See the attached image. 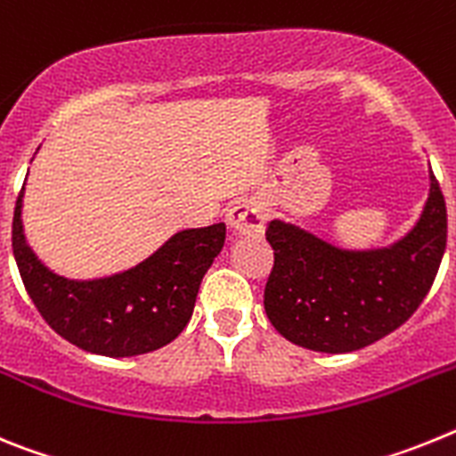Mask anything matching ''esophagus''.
Masks as SVG:
<instances>
[{
    "label": "esophagus",
    "mask_w": 456,
    "mask_h": 456,
    "mask_svg": "<svg viewBox=\"0 0 456 456\" xmlns=\"http://www.w3.org/2000/svg\"><path fill=\"white\" fill-rule=\"evenodd\" d=\"M265 221H267V209L263 200L257 199H241L237 200L235 208L228 212V224L241 235H253L263 232Z\"/></svg>",
    "instance_id": "obj_1"
}]
</instances>
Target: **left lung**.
<instances>
[{
  "label": "left lung",
  "mask_w": 456,
  "mask_h": 456,
  "mask_svg": "<svg viewBox=\"0 0 456 456\" xmlns=\"http://www.w3.org/2000/svg\"><path fill=\"white\" fill-rule=\"evenodd\" d=\"M273 267L265 310L278 333L305 349H363L404 324L432 288L448 241V209L432 189L416 228L379 251L340 248L283 221H269Z\"/></svg>",
  "instance_id": "obj_1"
}]
</instances>
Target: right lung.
Returning <instances> with one entry per match:
<instances>
[{
    "instance_id": "obj_1",
    "label": "right lung",
    "mask_w": 456,
    "mask_h": 456,
    "mask_svg": "<svg viewBox=\"0 0 456 456\" xmlns=\"http://www.w3.org/2000/svg\"><path fill=\"white\" fill-rule=\"evenodd\" d=\"M22 189L13 212L15 263L40 317L63 340L118 358L155 352L183 333L200 281L224 248L225 224L175 232L148 260L116 276L68 281L43 267L24 241Z\"/></svg>"
}]
</instances>
